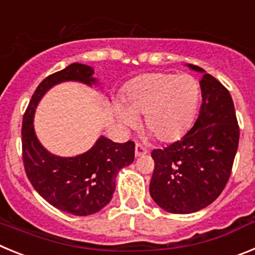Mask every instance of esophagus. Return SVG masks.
I'll return each instance as SVG.
<instances>
[{
  "mask_svg": "<svg viewBox=\"0 0 255 255\" xmlns=\"http://www.w3.org/2000/svg\"><path fill=\"white\" fill-rule=\"evenodd\" d=\"M147 154V149L140 145V144H136L135 145V157H141V155Z\"/></svg>",
  "mask_w": 255,
  "mask_h": 255,
  "instance_id": "obj_1",
  "label": "esophagus"
}]
</instances>
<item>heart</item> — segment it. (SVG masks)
Listing matches in <instances>:
<instances>
[{
  "instance_id": "b5f03b06",
  "label": "heart",
  "mask_w": 255,
  "mask_h": 255,
  "mask_svg": "<svg viewBox=\"0 0 255 255\" xmlns=\"http://www.w3.org/2000/svg\"><path fill=\"white\" fill-rule=\"evenodd\" d=\"M199 102V85L190 75L153 73L135 79L125 93V106L116 105L117 119L134 128L143 115L149 136L162 141L180 138L190 126Z\"/></svg>"
}]
</instances>
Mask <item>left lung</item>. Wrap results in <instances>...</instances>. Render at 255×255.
<instances>
[{
  "instance_id": "1",
  "label": "left lung",
  "mask_w": 255,
  "mask_h": 255,
  "mask_svg": "<svg viewBox=\"0 0 255 255\" xmlns=\"http://www.w3.org/2000/svg\"><path fill=\"white\" fill-rule=\"evenodd\" d=\"M186 66L203 74L199 115L180 140L153 150L149 184L152 199L176 215L194 213L217 199L229 181L240 134L230 92L202 67Z\"/></svg>"
}]
</instances>
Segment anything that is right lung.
<instances>
[{
	"label": "right lung",
	"mask_w": 255,
	"mask_h": 255,
	"mask_svg": "<svg viewBox=\"0 0 255 255\" xmlns=\"http://www.w3.org/2000/svg\"><path fill=\"white\" fill-rule=\"evenodd\" d=\"M93 75V67L74 62L47 76L35 89L22 120V161L29 181L51 206L74 216L93 215L111 202L117 173L134 162V141L115 143L101 135L87 152L60 157L42 145L33 123L38 103L51 88L65 82L100 85Z\"/></svg>",
	"instance_id": "right-lung-1"
}]
</instances>
